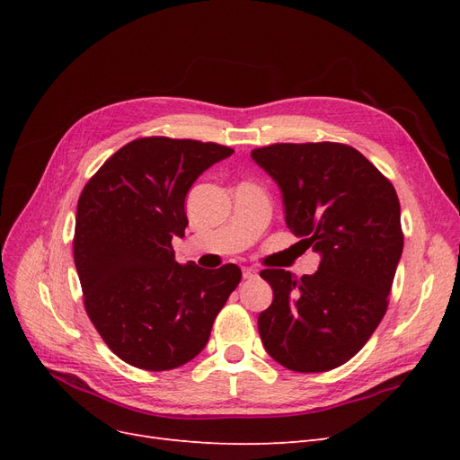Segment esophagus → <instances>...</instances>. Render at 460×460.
<instances>
[{
	"instance_id": "obj_1",
	"label": "esophagus",
	"mask_w": 460,
	"mask_h": 460,
	"mask_svg": "<svg viewBox=\"0 0 460 460\" xmlns=\"http://www.w3.org/2000/svg\"><path fill=\"white\" fill-rule=\"evenodd\" d=\"M243 278H245V280H252V278H257V270L245 267V269H243Z\"/></svg>"
}]
</instances>
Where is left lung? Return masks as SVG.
<instances>
[{
	"mask_svg": "<svg viewBox=\"0 0 460 460\" xmlns=\"http://www.w3.org/2000/svg\"><path fill=\"white\" fill-rule=\"evenodd\" d=\"M252 159L280 188L288 228L320 255L311 276L261 272L274 294L259 314L264 349L296 372L341 367L387 311L402 253L395 188L343 144H274Z\"/></svg>",
	"mask_w": 460,
	"mask_h": 460,
	"instance_id": "left-lung-1",
	"label": "left lung"
}]
</instances>
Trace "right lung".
<instances>
[{
  "mask_svg": "<svg viewBox=\"0 0 460 460\" xmlns=\"http://www.w3.org/2000/svg\"><path fill=\"white\" fill-rule=\"evenodd\" d=\"M234 149L140 137L111 155L76 208L75 264L95 330L124 363L172 370L198 357L242 280L235 264L207 270L174 259L191 184Z\"/></svg>",
  "mask_w": 460,
  "mask_h": 460,
  "instance_id": "add662e5",
  "label": "right lung"
}]
</instances>
